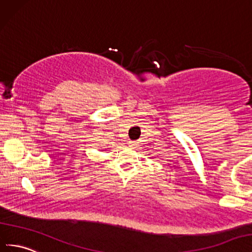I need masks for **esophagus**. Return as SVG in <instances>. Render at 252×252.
Wrapping results in <instances>:
<instances>
[{
  "label": "esophagus",
  "instance_id": "esophagus-1",
  "mask_svg": "<svg viewBox=\"0 0 252 252\" xmlns=\"http://www.w3.org/2000/svg\"><path fill=\"white\" fill-rule=\"evenodd\" d=\"M128 145H130V147H135L136 142L135 141H130V142H128Z\"/></svg>",
  "mask_w": 252,
  "mask_h": 252
}]
</instances>
